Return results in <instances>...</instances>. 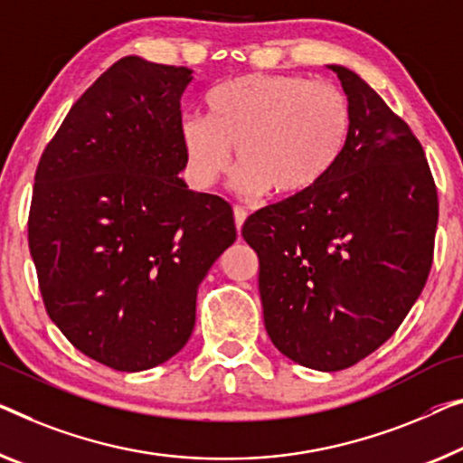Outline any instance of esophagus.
<instances>
[{"instance_id": "obj_1", "label": "esophagus", "mask_w": 463, "mask_h": 463, "mask_svg": "<svg viewBox=\"0 0 463 463\" xmlns=\"http://www.w3.org/2000/svg\"><path fill=\"white\" fill-rule=\"evenodd\" d=\"M232 213H234V224H237V229L241 231V226H243V222L247 220V212L245 208H241V205H234Z\"/></svg>"}]
</instances>
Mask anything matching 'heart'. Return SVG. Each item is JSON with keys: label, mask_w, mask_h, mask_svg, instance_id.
<instances>
[{"label": "heart", "mask_w": 463, "mask_h": 463, "mask_svg": "<svg viewBox=\"0 0 463 463\" xmlns=\"http://www.w3.org/2000/svg\"><path fill=\"white\" fill-rule=\"evenodd\" d=\"M208 108L210 118L191 112L178 127L189 178L202 189L229 172L237 147L239 193L301 195L333 170L351 130L339 87L293 74L234 79L213 89Z\"/></svg>", "instance_id": "obj_1"}]
</instances>
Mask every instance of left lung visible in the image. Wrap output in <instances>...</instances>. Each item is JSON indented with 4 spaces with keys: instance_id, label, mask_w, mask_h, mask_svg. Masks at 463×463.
Returning <instances> with one entry per match:
<instances>
[{
    "instance_id": "left-lung-1",
    "label": "left lung",
    "mask_w": 463,
    "mask_h": 463,
    "mask_svg": "<svg viewBox=\"0 0 463 463\" xmlns=\"http://www.w3.org/2000/svg\"><path fill=\"white\" fill-rule=\"evenodd\" d=\"M351 106L339 160L306 193L243 224L260 258V298L274 347L336 372L391 339L432 266L439 202L408 124L349 68L330 64Z\"/></svg>"
}]
</instances>
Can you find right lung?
<instances>
[{"instance_id":"right-lung-1","label":"right lung","mask_w":463,"mask_h":463,"mask_svg":"<svg viewBox=\"0 0 463 463\" xmlns=\"http://www.w3.org/2000/svg\"><path fill=\"white\" fill-rule=\"evenodd\" d=\"M184 66L127 55L71 108L41 156L29 247L68 341L120 372L156 368L195 326L197 288L234 243L232 208L178 176Z\"/></svg>"}]
</instances>
